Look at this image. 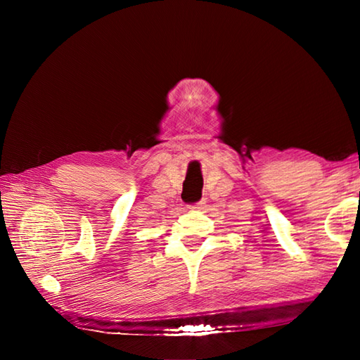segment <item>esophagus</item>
Returning <instances> with one entry per match:
<instances>
[{
  "mask_svg": "<svg viewBox=\"0 0 360 360\" xmlns=\"http://www.w3.org/2000/svg\"><path fill=\"white\" fill-rule=\"evenodd\" d=\"M205 205V202L202 200V202H198V203H193V205H188L187 208H188V211H197V210H202V206Z\"/></svg>",
  "mask_w": 360,
  "mask_h": 360,
  "instance_id": "esophagus-1",
  "label": "esophagus"
}]
</instances>
